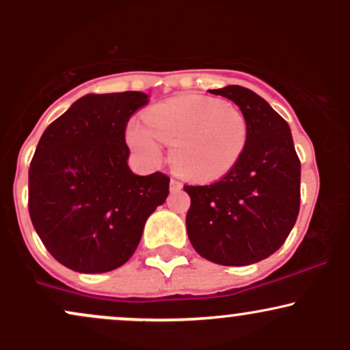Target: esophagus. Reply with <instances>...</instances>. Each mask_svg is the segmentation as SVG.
Returning a JSON list of instances; mask_svg holds the SVG:
<instances>
[{
  "instance_id": "esophagus-1",
  "label": "esophagus",
  "mask_w": 350,
  "mask_h": 350,
  "mask_svg": "<svg viewBox=\"0 0 350 350\" xmlns=\"http://www.w3.org/2000/svg\"><path fill=\"white\" fill-rule=\"evenodd\" d=\"M170 186H171V191H179V189H183V183H180V180H178V179L172 178L171 183H170Z\"/></svg>"
}]
</instances>
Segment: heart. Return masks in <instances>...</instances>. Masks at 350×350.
<instances>
[{"label": "heart", "mask_w": 350, "mask_h": 350, "mask_svg": "<svg viewBox=\"0 0 350 350\" xmlns=\"http://www.w3.org/2000/svg\"><path fill=\"white\" fill-rule=\"evenodd\" d=\"M143 124H131L126 142L143 161L161 159L163 142L172 143L174 166L196 180L222 178L247 150L250 124L239 107L200 95L164 100L144 111Z\"/></svg>", "instance_id": "obj_1"}]
</instances>
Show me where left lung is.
I'll use <instances>...</instances> for the list:
<instances>
[{"label": "left lung", "mask_w": 350, "mask_h": 350, "mask_svg": "<svg viewBox=\"0 0 350 350\" xmlns=\"http://www.w3.org/2000/svg\"><path fill=\"white\" fill-rule=\"evenodd\" d=\"M211 94L240 107L250 138L222 179L184 186L191 198L187 235L208 262L245 267L268 258L290 235L299 212L301 163L288 123L260 95L239 85Z\"/></svg>", "instance_id": "left-lung-1"}]
</instances>
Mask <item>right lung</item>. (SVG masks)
I'll return each instance as SVG.
<instances>
[{"instance_id":"add662e5","label":"right lung","mask_w":350,"mask_h":350,"mask_svg":"<svg viewBox=\"0 0 350 350\" xmlns=\"http://www.w3.org/2000/svg\"><path fill=\"white\" fill-rule=\"evenodd\" d=\"M142 92L85 95L46 128L29 166L31 222L47 252L80 273H105L131 258L146 219L170 194L164 172L128 167V120Z\"/></svg>"}]
</instances>
